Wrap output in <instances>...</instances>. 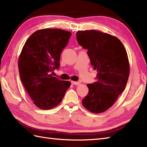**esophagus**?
Listing matches in <instances>:
<instances>
[{
	"mask_svg": "<svg viewBox=\"0 0 147 147\" xmlns=\"http://www.w3.org/2000/svg\"><path fill=\"white\" fill-rule=\"evenodd\" d=\"M71 84H74V85H77V86H78V85H80L81 83H80V82H77V81H71Z\"/></svg>",
	"mask_w": 147,
	"mask_h": 147,
	"instance_id": "obj_1",
	"label": "esophagus"
}]
</instances>
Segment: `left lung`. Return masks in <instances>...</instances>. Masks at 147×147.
<instances>
[{"label": "left lung", "instance_id": "obj_1", "mask_svg": "<svg viewBox=\"0 0 147 147\" xmlns=\"http://www.w3.org/2000/svg\"><path fill=\"white\" fill-rule=\"evenodd\" d=\"M78 44L88 50L91 64L97 71L96 81L88 84L83 107L94 113L111 107L124 91L129 74L127 51L117 37L94 30H79Z\"/></svg>", "mask_w": 147, "mask_h": 147}]
</instances>
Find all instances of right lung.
Returning a JSON list of instances; mask_svg holds the SVG:
<instances>
[{
	"label": "right lung",
	"instance_id": "right-lung-1",
	"mask_svg": "<svg viewBox=\"0 0 147 147\" xmlns=\"http://www.w3.org/2000/svg\"><path fill=\"white\" fill-rule=\"evenodd\" d=\"M71 33L60 29L37 30L26 40L18 61L20 78L24 87L41 110L59 105L71 82L61 81L51 73L59 67L60 55Z\"/></svg>",
	"mask_w": 147,
	"mask_h": 147
}]
</instances>
